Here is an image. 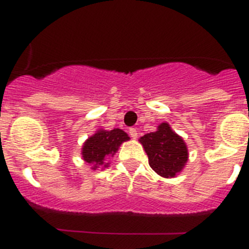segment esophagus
<instances>
[{"label":"esophagus","instance_id":"1","mask_svg":"<svg viewBox=\"0 0 249 249\" xmlns=\"http://www.w3.org/2000/svg\"><path fill=\"white\" fill-rule=\"evenodd\" d=\"M128 133H129V136H131L132 138H137V136H138L137 129H136V128H129Z\"/></svg>","mask_w":249,"mask_h":249}]
</instances>
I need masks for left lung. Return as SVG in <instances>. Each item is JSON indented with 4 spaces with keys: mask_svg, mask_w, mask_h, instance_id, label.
Segmentation results:
<instances>
[{
    "mask_svg": "<svg viewBox=\"0 0 249 249\" xmlns=\"http://www.w3.org/2000/svg\"><path fill=\"white\" fill-rule=\"evenodd\" d=\"M151 168L164 178L176 177L188 160V149L183 138L172 131L167 122L160 123L157 131L140 138Z\"/></svg>",
    "mask_w": 249,
    "mask_h": 249,
    "instance_id": "1",
    "label": "left lung"
}]
</instances>
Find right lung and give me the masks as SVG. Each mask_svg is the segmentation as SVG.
I'll return each instance as SVG.
<instances>
[{"mask_svg": "<svg viewBox=\"0 0 249 249\" xmlns=\"http://www.w3.org/2000/svg\"><path fill=\"white\" fill-rule=\"evenodd\" d=\"M128 140V135L120 128H114L111 131L98 129L83 143L81 155L83 160L92 164V169H96L101 166L107 167L109 164L107 160L118 151V147L123 142Z\"/></svg>", "mask_w": 249, "mask_h": 249, "instance_id": "1", "label": "right lung"}]
</instances>
